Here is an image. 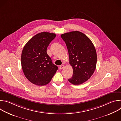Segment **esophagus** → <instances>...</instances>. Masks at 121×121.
<instances>
[{
	"label": "esophagus",
	"instance_id": "obj_1",
	"mask_svg": "<svg viewBox=\"0 0 121 121\" xmlns=\"http://www.w3.org/2000/svg\"><path fill=\"white\" fill-rule=\"evenodd\" d=\"M64 67H65V65H60V66H59V68H60V69H62L64 68Z\"/></svg>",
	"mask_w": 121,
	"mask_h": 121
}]
</instances>
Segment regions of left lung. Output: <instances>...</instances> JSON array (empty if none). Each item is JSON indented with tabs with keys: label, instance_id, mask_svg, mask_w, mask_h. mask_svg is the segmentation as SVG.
Returning a JSON list of instances; mask_svg holds the SVG:
<instances>
[{
	"label": "left lung",
	"instance_id": "obj_1",
	"mask_svg": "<svg viewBox=\"0 0 121 121\" xmlns=\"http://www.w3.org/2000/svg\"><path fill=\"white\" fill-rule=\"evenodd\" d=\"M68 52L73 76L68 81L71 84H81L90 78L96 67L97 53L91 40L83 33L74 31L61 34Z\"/></svg>",
	"mask_w": 121,
	"mask_h": 121
}]
</instances>
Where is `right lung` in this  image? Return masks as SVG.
<instances>
[{"label": "right lung", "mask_w": 121, "mask_h": 121, "mask_svg": "<svg viewBox=\"0 0 121 121\" xmlns=\"http://www.w3.org/2000/svg\"><path fill=\"white\" fill-rule=\"evenodd\" d=\"M56 37L53 33H39L23 47L21 56L22 69L26 78L33 84H48L58 69L46 52L49 44Z\"/></svg>", "instance_id": "1"}]
</instances>
